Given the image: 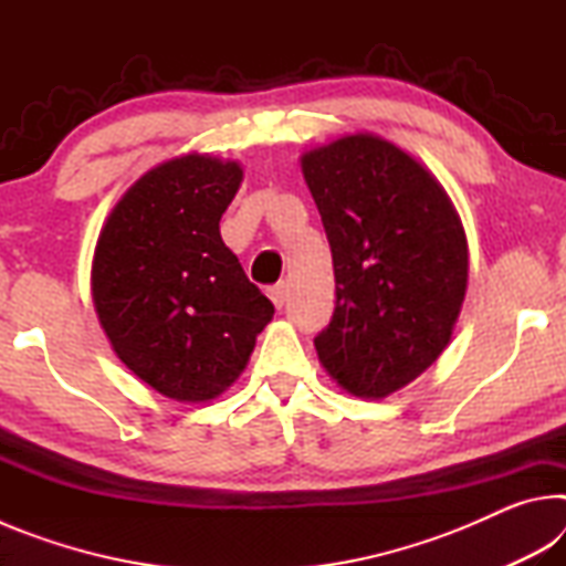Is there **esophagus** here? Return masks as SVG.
<instances>
[{
    "instance_id": "esophagus-1",
    "label": "esophagus",
    "mask_w": 566,
    "mask_h": 566,
    "mask_svg": "<svg viewBox=\"0 0 566 566\" xmlns=\"http://www.w3.org/2000/svg\"><path fill=\"white\" fill-rule=\"evenodd\" d=\"M270 300L274 302V306L276 310H282L284 306V302H286V296H290V286H286L284 282H280V284H274V286H270Z\"/></svg>"
}]
</instances>
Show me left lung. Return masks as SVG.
Masks as SVG:
<instances>
[{
	"label": "left lung",
	"instance_id": "1",
	"mask_svg": "<svg viewBox=\"0 0 566 566\" xmlns=\"http://www.w3.org/2000/svg\"><path fill=\"white\" fill-rule=\"evenodd\" d=\"M302 171L337 284L314 347L337 385L381 399L417 379L452 337L469 276L462 222L419 161L371 134L306 151Z\"/></svg>",
	"mask_w": 566,
	"mask_h": 566
}]
</instances>
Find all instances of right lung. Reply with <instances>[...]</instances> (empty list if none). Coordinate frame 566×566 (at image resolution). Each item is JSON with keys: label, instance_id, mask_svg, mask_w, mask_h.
Wrapping results in <instances>:
<instances>
[{"label": "right lung", "instance_id": "add662e5", "mask_svg": "<svg viewBox=\"0 0 566 566\" xmlns=\"http://www.w3.org/2000/svg\"><path fill=\"white\" fill-rule=\"evenodd\" d=\"M239 185L237 161L169 159L122 197L94 249L102 327L134 375L169 399L222 395L274 314L219 234Z\"/></svg>", "mask_w": 566, "mask_h": 566}]
</instances>
